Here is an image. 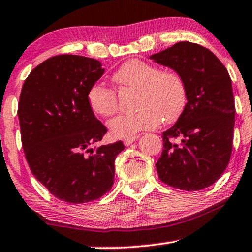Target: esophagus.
<instances>
[{"instance_id": "obj_1", "label": "esophagus", "mask_w": 252, "mask_h": 252, "mask_svg": "<svg viewBox=\"0 0 252 252\" xmlns=\"http://www.w3.org/2000/svg\"><path fill=\"white\" fill-rule=\"evenodd\" d=\"M138 138H139V136H131V137L124 138V144H125L126 147H128L129 144H132L133 142H136Z\"/></svg>"}]
</instances>
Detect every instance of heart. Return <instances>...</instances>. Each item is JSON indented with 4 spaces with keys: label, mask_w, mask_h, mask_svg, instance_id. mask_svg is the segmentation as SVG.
Wrapping results in <instances>:
<instances>
[{
    "label": "heart",
    "mask_w": 252,
    "mask_h": 252,
    "mask_svg": "<svg viewBox=\"0 0 252 252\" xmlns=\"http://www.w3.org/2000/svg\"><path fill=\"white\" fill-rule=\"evenodd\" d=\"M113 82L121 89H133L138 109L120 114L108 123L110 134L116 138L131 137L137 132L154 128L159 121L169 124L185 109L188 94L184 80L173 71H161L158 66L140 60L127 61L113 74ZM88 103L97 115H113L118 99L113 89L94 84L88 93Z\"/></svg>",
    "instance_id": "1"
}]
</instances>
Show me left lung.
I'll return each instance as SVG.
<instances>
[{
	"label": "left lung",
	"instance_id": "left-lung-1",
	"mask_svg": "<svg viewBox=\"0 0 252 252\" xmlns=\"http://www.w3.org/2000/svg\"><path fill=\"white\" fill-rule=\"evenodd\" d=\"M150 59L177 72L188 94L184 112L162 136L158 178L180 190L208 188L222 175L232 154L235 107L228 72L196 43L179 42Z\"/></svg>",
	"mask_w": 252,
	"mask_h": 252
}]
</instances>
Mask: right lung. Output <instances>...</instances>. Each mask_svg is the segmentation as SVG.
Listing matches in <instances>:
<instances>
[{
	"instance_id": "obj_1",
	"label": "right lung",
	"mask_w": 252,
	"mask_h": 252,
	"mask_svg": "<svg viewBox=\"0 0 252 252\" xmlns=\"http://www.w3.org/2000/svg\"><path fill=\"white\" fill-rule=\"evenodd\" d=\"M101 62L59 55L26 78L18 104L25 158L39 183L67 203L98 199L114 183L123 142L98 145L107 133L88 103V93L103 75Z\"/></svg>"
}]
</instances>
